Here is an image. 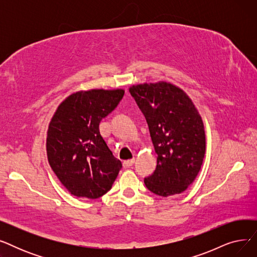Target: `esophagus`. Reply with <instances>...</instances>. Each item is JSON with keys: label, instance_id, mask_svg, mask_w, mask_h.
Returning <instances> with one entry per match:
<instances>
[{"label": "esophagus", "instance_id": "34e87169", "mask_svg": "<svg viewBox=\"0 0 257 257\" xmlns=\"http://www.w3.org/2000/svg\"><path fill=\"white\" fill-rule=\"evenodd\" d=\"M134 161H136V158H132V159H129V160H125L124 163H123V166H124V168H126V169L130 168L131 166H133Z\"/></svg>", "mask_w": 257, "mask_h": 257}]
</instances>
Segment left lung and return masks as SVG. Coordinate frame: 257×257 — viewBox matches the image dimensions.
<instances>
[{
	"label": "left lung",
	"mask_w": 257,
	"mask_h": 257,
	"mask_svg": "<svg viewBox=\"0 0 257 257\" xmlns=\"http://www.w3.org/2000/svg\"><path fill=\"white\" fill-rule=\"evenodd\" d=\"M149 126L157 154L147 188L168 197L181 194L196 179L205 155V131L190 97L169 82L144 83L129 88Z\"/></svg>",
	"instance_id": "1"
}]
</instances>
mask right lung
Instances as JSON below:
<instances>
[{
  "instance_id": "1",
  "label": "right lung",
  "mask_w": 257,
  "mask_h": 257,
  "mask_svg": "<svg viewBox=\"0 0 257 257\" xmlns=\"http://www.w3.org/2000/svg\"><path fill=\"white\" fill-rule=\"evenodd\" d=\"M124 92L118 88L74 92L60 103L50 121L49 164L73 196L100 198L117 177L121 163L101 137L99 124L117 106Z\"/></svg>"
}]
</instances>
